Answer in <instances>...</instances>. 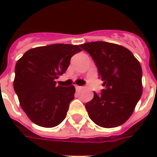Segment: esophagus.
<instances>
[{
	"label": "esophagus",
	"instance_id": "1",
	"mask_svg": "<svg viewBox=\"0 0 157 157\" xmlns=\"http://www.w3.org/2000/svg\"><path fill=\"white\" fill-rule=\"evenodd\" d=\"M81 88H82V86L75 85V89H76V90H80V89H81Z\"/></svg>",
	"mask_w": 157,
	"mask_h": 157
}]
</instances>
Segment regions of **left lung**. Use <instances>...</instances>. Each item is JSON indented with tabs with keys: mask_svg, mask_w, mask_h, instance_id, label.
<instances>
[{
	"mask_svg": "<svg viewBox=\"0 0 157 157\" xmlns=\"http://www.w3.org/2000/svg\"><path fill=\"white\" fill-rule=\"evenodd\" d=\"M80 46L92 56L106 87L86 103L89 118L102 128L124 124L142 95L140 62L128 48L116 44L97 41Z\"/></svg>",
	"mask_w": 157,
	"mask_h": 157,
	"instance_id": "left-lung-1",
	"label": "left lung"
}]
</instances>
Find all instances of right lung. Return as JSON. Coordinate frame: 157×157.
Here are the masks:
<instances>
[{"mask_svg": "<svg viewBox=\"0 0 157 157\" xmlns=\"http://www.w3.org/2000/svg\"><path fill=\"white\" fill-rule=\"evenodd\" d=\"M80 51L78 45L55 44L31 48L17 60L14 90L22 110L35 124L53 128L65 118L75 88L57 86L55 80Z\"/></svg>", "mask_w": 157, "mask_h": 157, "instance_id": "right-lung-1", "label": "right lung"}]
</instances>
